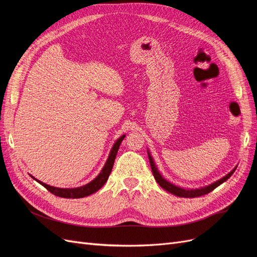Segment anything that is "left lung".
Returning a JSON list of instances; mask_svg holds the SVG:
<instances>
[{
  "instance_id": "obj_1",
  "label": "left lung",
  "mask_w": 257,
  "mask_h": 257,
  "mask_svg": "<svg viewBox=\"0 0 257 257\" xmlns=\"http://www.w3.org/2000/svg\"><path fill=\"white\" fill-rule=\"evenodd\" d=\"M148 157H149V162H150V166H151V169H152V173H153V176H154V179L157 180V182L160 184L161 188H163L164 190H166L167 192L174 194V195L176 196H179V197H185V198H192V197H199L201 195H205V194H208L211 191H213L215 188H217L220 184H222L223 182H225L227 180V179H229V177L235 173V170L237 168V166L231 170L230 173H228L226 176H224L223 178H221L220 180H217L211 184L209 185H206V186H203V188H198V189H184V188H180V186L178 185H175L173 184L172 182L167 181L166 179L163 177L160 172L158 170V167L157 165H155V163L153 161V158L151 157L150 152L148 151Z\"/></svg>"
}]
</instances>
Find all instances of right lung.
Masks as SVG:
<instances>
[{"instance_id":"obj_1","label":"right lung","mask_w":257,"mask_h":257,"mask_svg":"<svg viewBox=\"0 0 257 257\" xmlns=\"http://www.w3.org/2000/svg\"><path fill=\"white\" fill-rule=\"evenodd\" d=\"M125 137V135H122L120 138L116 139V142L113 144L110 153L108 155V159L105 163L104 167L100 170V173L96 176V178L93 179V180L87 184H84L82 186H78V188H73V189H61V188H56V186H51L46 184L42 181L38 180V179L32 177L34 180H36L38 183L42 184L43 186H45L46 189H47L50 193L54 194V195H57L59 197H63V198H82L85 196H89L91 194L95 193L96 191H98L102 186L106 183V181L108 180V177H109L110 173H111V169L113 166V163H114V159L116 157V153H118L119 150V147L122 143V141Z\"/></svg>"}]
</instances>
